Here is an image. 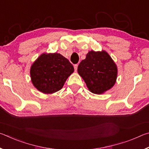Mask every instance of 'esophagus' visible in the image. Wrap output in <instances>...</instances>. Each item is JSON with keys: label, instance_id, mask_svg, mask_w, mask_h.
I'll return each mask as SVG.
<instances>
[{"label": "esophagus", "instance_id": "34e87169", "mask_svg": "<svg viewBox=\"0 0 149 149\" xmlns=\"http://www.w3.org/2000/svg\"><path fill=\"white\" fill-rule=\"evenodd\" d=\"M74 69H75V71L76 72L77 71V67H78V64H75L74 65Z\"/></svg>", "mask_w": 149, "mask_h": 149}]
</instances>
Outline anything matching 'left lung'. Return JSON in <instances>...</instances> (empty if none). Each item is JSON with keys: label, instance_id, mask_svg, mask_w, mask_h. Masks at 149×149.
Wrapping results in <instances>:
<instances>
[{"label": "left lung", "instance_id": "8db88e82", "mask_svg": "<svg viewBox=\"0 0 149 149\" xmlns=\"http://www.w3.org/2000/svg\"><path fill=\"white\" fill-rule=\"evenodd\" d=\"M77 72L89 90L95 94H102L111 89L118 74L116 65L104 50L89 51L79 63Z\"/></svg>", "mask_w": 149, "mask_h": 149}]
</instances>
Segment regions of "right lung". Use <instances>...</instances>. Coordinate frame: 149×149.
<instances>
[{"label": "right lung", "mask_w": 149, "mask_h": 149, "mask_svg": "<svg viewBox=\"0 0 149 149\" xmlns=\"http://www.w3.org/2000/svg\"><path fill=\"white\" fill-rule=\"evenodd\" d=\"M74 71L67 58L59 53L42 54L33 62L30 70L33 84L45 94L60 90Z\"/></svg>", "instance_id": "right-lung-1"}]
</instances>
